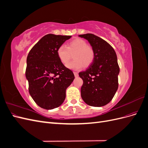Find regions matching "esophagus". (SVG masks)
Listing matches in <instances>:
<instances>
[{
    "instance_id": "34e87169",
    "label": "esophagus",
    "mask_w": 148,
    "mask_h": 148,
    "mask_svg": "<svg viewBox=\"0 0 148 148\" xmlns=\"http://www.w3.org/2000/svg\"><path fill=\"white\" fill-rule=\"evenodd\" d=\"M73 73H74V75H75V77H78V73L77 72H76V71H74Z\"/></svg>"
}]
</instances>
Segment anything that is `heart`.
<instances>
[{
  "mask_svg": "<svg viewBox=\"0 0 148 148\" xmlns=\"http://www.w3.org/2000/svg\"><path fill=\"white\" fill-rule=\"evenodd\" d=\"M57 54L62 64H66L73 55L74 60L67 65L68 68L78 70L90 65L95 59V53L92 47L87 45L84 40L75 39L68 42L66 47L62 45L57 49Z\"/></svg>",
  "mask_w": 148,
  "mask_h": 148,
  "instance_id": "heart-1",
  "label": "heart"
}]
</instances>
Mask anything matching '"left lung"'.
Instances as JSON below:
<instances>
[{
  "mask_svg": "<svg viewBox=\"0 0 148 148\" xmlns=\"http://www.w3.org/2000/svg\"><path fill=\"white\" fill-rule=\"evenodd\" d=\"M79 36L88 40L95 53L89 68L79 73L83 81L82 97L89 106H104L112 99L118 89L120 69L117 55L108 42L95 34L88 33Z\"/></svg>",
  "mask_w": 148,
  "mask_h": 148,
  "instance_id": "1",
  "label": "left lung"
}]
</instances>
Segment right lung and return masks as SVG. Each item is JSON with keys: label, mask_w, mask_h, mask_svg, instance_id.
Here are the masks:
<instances>
[{"label": "right lung", "mask_w": 148, "mask_h": 148, "mask_svg": "<svg viewBox=\"0 0 148 148\" xmlns=\"http://www.w3.org/2000/svg\"><path fill=\"white\" fill-rule=\"evenodd\" d=\"M71 36L48 34L31 49L26 62L28 90L36 104L47 110L60 106L66 89L73 82V71L65 66L57 54V49Z\"/></svg>", "instance_id": "right-lung-1"}]
</instances>
